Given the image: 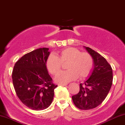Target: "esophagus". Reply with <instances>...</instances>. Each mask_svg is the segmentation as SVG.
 <instances>
[{"label":"esophagus","instance_id":"esophagus-1","mask_svg":"<svg viewBox=\"0 0 125 125\" xmlns=\"http://www.w3.org/2000/svg\"><path fill=\"white\" fill-rule=\"evenodd\" d=\"M59 85H62V86H65L67 85V84H59Z\"/></svg>","mask_w":125,"mask_h":125}]
</instances>
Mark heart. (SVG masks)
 Wrapping results in <instances>:
<instances>
[{"instance_id": "b5f03b06", "label": "heart", "mask_w": 125, "mask_h": 125, "mask_svg": "<svg viewBox=\"0 0 125 125\" xmlns=\"http://www.w3.org/2000/svg\"><path fill=\"white\" fill-rule=\"evenodd\" d=\"M66 71L60 72L55 78L59 83H67L79 77L83 79L88 76L92 70L94 61L88 52L77 48H66L59 52L58 56L50 55L46 61V66L52 74L56 75L61 71L62 63L67 62Z\"/></svg>"}]
</instances>
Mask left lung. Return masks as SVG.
I'll return each instance as SVG.
<instances>
[{
    "label": "left lung",
    "mask_w": 125,
    "mask_h": 125,
    "mask_svg": "<svg viewBox=\"0 0 125 125\" xmlns=\"http://www.w3.org/2000/svg\"><path fill=\"white\" fill-rule=\"evenodd\" d=\"M94 61V69L89 79L80 84L79 93L72 96L73 103L82 110L97 107L107 96L113 81L112 69L103 56L89 47H85Z\"/></svg>",
    "instance_id": "1"
}]
</instances>
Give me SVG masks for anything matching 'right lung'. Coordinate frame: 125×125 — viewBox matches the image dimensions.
<instances>
[{
  "label": "right lung",
  "mask_w": 125,
  "mask_h": 125,
  "mask_svg": "<svg viewBox=\"0 0 125 125\" xmlns=\"http://www.w3.org/2000/svg\"><path fill=\"white\" fill-rule=\"evenodd\" d=\"M47 48H39L22 56L16 62L12 72L13 86L17 97L33 110L50 106L53 99V84L48 74L46 61L50 52Z\"/></svg>",
  "instance_id": "1"
}]
</instances>
